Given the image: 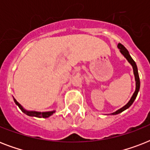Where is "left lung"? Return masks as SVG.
<instances>
[{
	"label": "left lung",
	"instance_id": "1",
	"mask_svg": "<svg viewBox=\"0 0 150 150\" xmlns=\"http://www.w3.org/2000/svg\"><path fill=\"white\" fill-rule=\"evenodd\" d=\"M117 48H118L120 52H121V54H122V55H123L126 59H127V61H128V63L132 66L133 73H134V75H135V92H134V93H133L132 96L131 97L130 100H129V101H128V102L127 103L125 106H124V107H122L121 108L118 109L117 110L114 112V113H111L110 114H112V115H116V114H120V113H121V112H123L124 110H127L128 108H129V107H131V105L132 104L133 102H134L135 99H136V96H137L138 93H139L140 89V80H139V72H138V68H137V65H136V64H135V62L134 61V60L132 58V57L130 56L128 50H127V49H126V48L122 45V44L118 43Z\"/></svg>",
	"mask_w": 150,
	"mask_h": 150
}]
</instances>
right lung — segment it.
I'll list each match as a JSON object with an SVG mask.
<instances>
[{
    "label": "right lung",
    "mask_w": 150,
    "mask_h": 150,
    "mask_svg": "<svg viewBox=\"0 0 150 150\" xmlns=\"http://www.w3.org/2000/svg\"><path fill=\"white\" fill-rule=\"evenodd\" d=\"M14 102L15 103V104L17 105L18 107H19L20 110H22L24 114H25L28 116L30 117H43V118H47V117H49L50 116H51L52 114H54V113H55V110H50V111H45V112H40V111H36V110H28L25 109L24 107H22V105L20 104L18 102L17 100H15L14 97Z\"/></svg>",
    "instance_id": "add662e5"
}]
</instances>
